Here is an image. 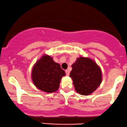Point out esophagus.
<instances>
[{
    "label": "esophagus",
    "instance_id": "obj_1",
    "mask_svg": "<svg viewBox=\"0 0 127 127\" xmlns=\"http://www.w3.org/2000/svg\"><path fill=\"white\" fill-rule=\"evenodd\" d=\"M65 72H66V75H69V71L68 69H66V71H65Z\"/></svg>",
    "mask_w": 127,
    "mask_h": 127
}]
</instances>
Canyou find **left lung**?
Listing matches in <instances>:
<instances>
[{"mask_svg":"<svg viewBox=\"0 0 127 127\" xmlns=\"http://www.w3.org/2000/svg\"><path fill=\"white\" fill-rule=\"evenodd\" d=\"M69 77L75 90L83 96H88L97 89L102 81L100 67L91 58L80 56L72 66Z\"/></svg>","mask_w":127,"mask_h":127,"instance_id":"obj_1","label":"left lung"}]
</instances>
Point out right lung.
I'll return each mask as SVG.
<instances>
[{
  "mask_svg": "<svg viewBox=\"0 0 127 127\" xmlns=\"http://www.w3.org/2000/svg\"><path fill=\"white\" fill-rule=\"evenodd\" d=\"M65 71L60 64L53 61V58L44 54L36 61L31 71V79L34 86L45 93L56 92L60 86Z\"/></svg>",
  "mask_w": 127,
  "mask_h": 127,
  "instance_id": "1",
  "label": "right lung"
}]
</instances>
